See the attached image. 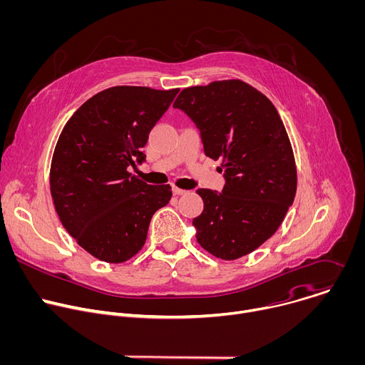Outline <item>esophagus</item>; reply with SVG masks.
Wrapping results in <instances>:
<instances>
[{
  "label": "esophagus",
  "instance_id": "obj_1",
  "mask_svg": "<svg viewBox=\"0 0 365 365\" xmlns=\"http://www.w3.org/2000/svg\"><path fill=\"white\" fill-rule=\"evenodd\" d=\"M185 193H186V190H183V189H180V187H173V195L180 196V195H185Z\"/></svg>",
  "mask_w": 365,
  "mask_h": 365
}]
</instances>
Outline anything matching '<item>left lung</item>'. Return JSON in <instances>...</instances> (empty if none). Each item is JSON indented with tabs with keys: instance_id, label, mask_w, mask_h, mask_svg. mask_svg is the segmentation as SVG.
<instances>
[{
	"instance_id": "obj_1",
	"label": "left lung",
	"mask_w": 365,
	"mask_h": 365,
	"mask_svg": "<svg viewBox=\"0 0 365 365\" xmlns=\"http://www.w3.org/2000/svg\"><path fill=\"white\" fill-rule=\"evenodd\" d=\"M173 107L196 124L207 158L222 160V193L196 190L203 200L193 220L197 242L222 259L252 252L279 230L297 187L293 148L276 107L240 79L185 88Z\"/></svg>"
}]
</instances>
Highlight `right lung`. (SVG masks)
Listing matches in <instances>:
<instances>
[{
	"label": "right lung",
	"mask_w": 365,
	"mask_h": 365,
	"mask_svg": "<svg viewBox=\"0 0 365 365\" xmlns=\"http://www.w3.org/2000/svg\"><path fill=\"white\" fill-rule=\"evenodd\" d=\"M179 89L113 86L69 118L50 165V193L65 230L106 263H124L144 245L170 185H147L128 172L145 159L148 134Z\"/></svg>",
	"instance_id": "right-lung-1"
}]
</instances>
